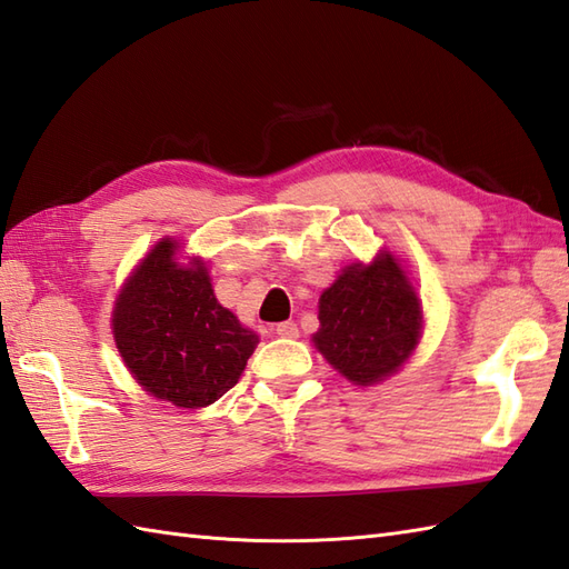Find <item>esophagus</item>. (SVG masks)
I'll list each match as a JSON object with an SVG mask.
<instances>
[{"label": "esophagus", "instance_id": "obj_1", "mask_svg": "<svg viewBox=\"0 0 569 569\" xmlns=\"http://www.w3.org/2000/svg\"><path fill=\"white\" fill-rule=\"evenodd\" d=\"M274 333L277 336H282V338H299V328H297V323L295 321H282V323H277L274 326Z\"/></svg>", "mask_w": 569, "mask_h": 569}]
</instances>
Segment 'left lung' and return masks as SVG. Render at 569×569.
Masks as SVG:
<instances>
[{"label":"left lung","mask_w":569,"mask_h":569,"mask_svg":"<svg viewBox=\"0 0 569 569\" xmlns=\"http://www.w3.org/2000/svg\"><path fill=\"white\" fill-rule=\"evenodd\" d=\"M421 301L391 256L350 264L319 299L313 343L356 385L380 382L401 368L421 333Z\"/></svg>","instance_id":"8db88e82"}]
</instances>
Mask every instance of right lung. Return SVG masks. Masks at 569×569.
Here are the masks:
<instances>
[{"instance_id":"obj_1","label":"right lung","mask_w":569,"mask_h":569,"mask_svg":"<svg viewBox=\"0 0 569 569\" xmlns=\"http://www.w3.org/2000/svg\"><path fill=\"white\" fill-rule=\"evenodd\" d=\"M113 338L146 391L174 407H209L241 377L258 336L213 297L207 268L174 262L160 241L121 292Z\"/></svg>"}]
</instances>
